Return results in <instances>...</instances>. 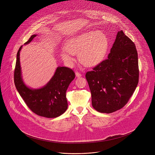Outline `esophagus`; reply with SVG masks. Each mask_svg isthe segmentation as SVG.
I'll return each instance as SVG.
<instances>
[{"mask_svg": "<svg viewBox=\"0 0 155 155\" xmlns=\"http://www.w3.org/2000/svg\"><path fill=\"white\" fill-rule=\"evenodd\" d=\"M75 74H76V76L77 78H80V77L82 76V74H81L80 73H79V72H76V73H75Z\"/></svg>", "mask_w": 155, "mask_h": 155, "instance_id": "obj_1", "label": "esophagus"}]
</instances>
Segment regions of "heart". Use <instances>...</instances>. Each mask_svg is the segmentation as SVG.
Segmentation results:
<instances>
[{
    "mask_svg": "<svg viewBox=\"0 0 155 155\" xmlns=\"http://www.w3.org/2000/svg\"><path fill=\"white\" fill-rule=\"evenodd\" d=\"M109 48V39L102 31H89L70 39L65 49L60 52L62 60L72 65L74 59L72 55L78 54L79 62L87 67L100 64L105 58Z\"/></svg>",
    "mask_w": 155,
    "mask_h": 155,
    "instance_id": "heart-1",
    "label": "heart"
}]
</instances>
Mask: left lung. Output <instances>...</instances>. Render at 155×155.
<instances>
[{"mask_svg": "<svg viewBox=\"0 0 155 155\" xmlns=\"http://www.w3.org/2000/svg\"><path fill=\"white\" fill-rule=\"evenodd\" d=\"M138 77L135 46L120 30L108 59L86 74L94 109L100 113H111L122 109L135 91Z\"/></svg>", "mask_w": 155, "mask_h": 155, "instance_id": "left-lung-1", "label": "left lung"}]
</instances>
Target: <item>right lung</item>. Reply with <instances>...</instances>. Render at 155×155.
<instances>
[{"instance_id": "obj_1", "label": "right lung", "mask_w": 155, "mask_h": 155, "mask_svg": "<svg viewBox=\"0 0 155 155\" xmlns=\"http://www.w3.org/2000/svg\"><path fill=\"white\" fill-rule=\"evenodd\" d=\"M36 36L32 35L24 45L30 44ZM22 47L17 54L14 71V83L18 93L29 109L36 114L48 118L60 116L67 109L66 91L75 78L74 73L66 67H58L53 76L44 87L30 88L22 79L20 59Z\"/></svg>"}]
</instances>
